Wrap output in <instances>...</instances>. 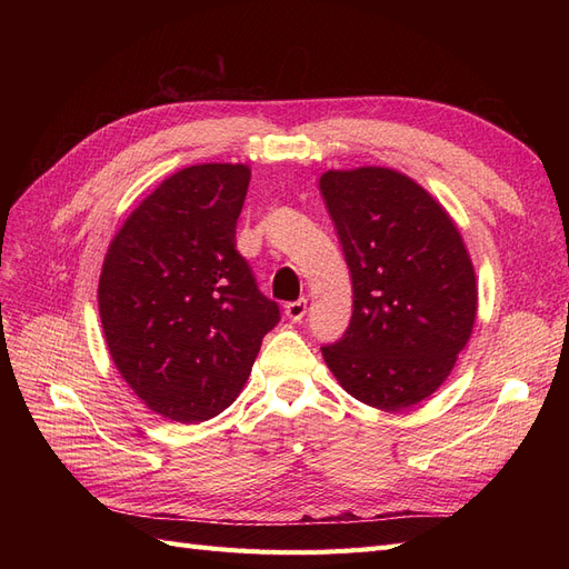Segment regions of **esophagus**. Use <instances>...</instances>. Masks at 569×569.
Instances as JSON below:
<instances>
[{
    "label": "esophagus",
    "instance_id": "esophagus-1",
    "mask_svg": "<svg viewBox=\"0 0 569 569\" xmlns=\"http://www.w3.org/2000/svg\"><path fill=\"white\" fill-rule=\"evenodd\" d=\"M306 308H308V301H306V299L289 301V303L284 306V316H287L291 322H301L303 316H306Z\"/></svg>",
    "mask_w": 569,
    "mask_h": 569
}]
</instances>
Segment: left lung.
<instances>
[{
	"label": "left lung",
	"mask_w": 569,
	"mask_h": 569,
	"mask_svg": "<svg viewBox=\"0 0 569 569\" xmlns=\"http://www.w3.org/2000/svg\"><path fill=\"white\" fill-rule=\"evenodd\" d=\"M353 313L325 363L353 399L382 410L435 393L470 339L477 282L458 228L420 184L389 168L320 178Z\"/></svg>",
	"instance_id": "obj_1"
}]
</instances>
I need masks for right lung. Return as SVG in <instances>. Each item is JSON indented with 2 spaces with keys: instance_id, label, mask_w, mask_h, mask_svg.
I'll return each instance as SVG.
<instances>
[{
  "instance_id": "obj_1",
  "label": "right lung",
  "mask_w": 569,
  "mask_h": 569,
  "mask_svg": "<svg viewBox=\"0 0 569 569\" xmlns=\"http://www.w3.org/2000/svg\"><path fill=\"white\" fill-rule=\"evenodd\" d=\"M251 173L178 170L120 228L99 278V316L118 372L159 416L203 422L244 387L280 306L234 249Z\"/></svg>"
}]
</instances>
